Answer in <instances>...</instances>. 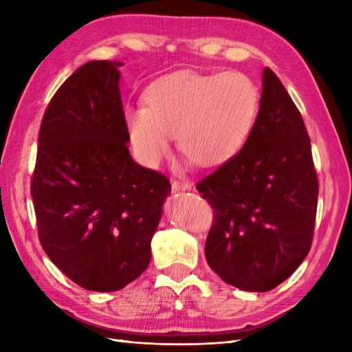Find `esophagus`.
<instances>
[{
  "instance_id": "obj_1",
  "label": "esophagus",
  "mask_w": 352,
  "mask_h": 352,
  "mask_svg": "<svg viewBox=\"0 0 352 352\" xmlns=\"http://www.w3.org/2000/svg\"><path fill=\"white\" fill-rule=\"evenodd\" d=\"M190 188V183H188V182H180V180H175V182H172V190H174V192H178V190H189Z\"/></svg>"
}]
</instances>
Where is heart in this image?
Here are the masks:
<instances>
[{
	"label": "heart",
	"instance_id": "heart-1",
	"mask_svg": "<svg viewBox=\"0 0 352 352\" xmlns=\"http://www.w3.org/2000/svg\"><path fill=\"white\" fill-rule=\"evenodd\" d=\"M147 107H127L126 122L136 157L157 166L169 155L170 138L204 168L241 152L259 111V90L241 71L177 73L148 88Z\"/></svg>",
	"mask_w": 352,
	"mask_h": 352
}]
</instances>
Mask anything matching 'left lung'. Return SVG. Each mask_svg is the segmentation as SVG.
<instances>
[{"mask_svg":"<svg viewBox=\"0 0 352 352\" xmlns=\"http://www.w3.org/2000/svg\"><path fill=\"white\" fill-rule=\"evenodd\" d=\"M195 188L214 210L208 265L226 284L269 292L305 261L318 178L301 113L270 68L262 73L258 118L245 146Z\"/></svg>","mask_w":352,"mask_h":352,"instance_id":"1","label":"left lung"}]
</instances>
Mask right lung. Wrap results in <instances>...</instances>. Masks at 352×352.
<instances>
[{
	"mask_svg": "<svg viewBox=\"0 0 352 352\" xmlns=\"http://www.w3.org/2000/svg\"><path fill=\"white\" fill-rule=\"evenodd\" d=\"M121 62L82 65L41 119L31 195L45 253L80 287L115 292L151 262L169 178L130 157Z\"/></svg>",
	"mask_w": 352,
	"mask_h": 352,
	"instance_id": "1",
	"label": "right lung"
}]
</instances>
